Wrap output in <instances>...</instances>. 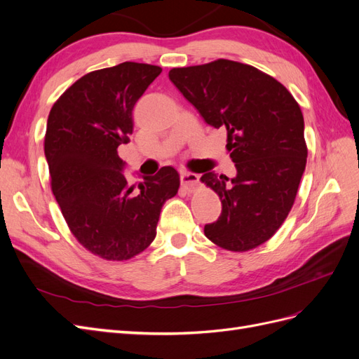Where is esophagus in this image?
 <instances>
[{
    "mask_svg": "<svg viewBox=\"0 0 359 359\" xmlns=\"http://www.w3.org/2000/svg\"><path fill=\"white\" fill-rule=\"evenodd\" d=\"M181 184L187 190H194L199 186V175L191 172H182L181 173Z\"/></svg>",
    "mask_w": 359,
    "mask_h": 359,
    "instance_id": "esophagus-1",
    "label": "esophagus"
}]
</instances>
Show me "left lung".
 I'll list each match as a JSON object with an SVG mask.
<instances>
[{
    "label": "left lung",
    "mask_w": 359,
    "mask_h": 359,
    "mask_svg": "<svg viewBox=\"0 0 359 359\" xmlns=\"http://www.w3.org/2000/svg\"><path fill=\"white\" fill-rule=\"evenodd\" d=\"M169 79L206 124L226 127L236 177L206 172L201 181L222 201L205 236L231 252L264 244L283 224L307 163L301 107L273 76L217 60L169 72Z\"/></svg>",
    "instance_id": "obj_1"
}]
</instances>
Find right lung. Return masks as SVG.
Masks as SVG:
<instances>
[{
	"label": "right lung",
	"mask_w": 359,
	"mask_h": 359,
	"mask_svg": "<svg viewBox=\"0 0 359 359\" xmlns=\"http://www.w3.org/2000/svg\"><path fill=\"white\" fill-rule=\"evenodd\" d=\"M161 73L121 62L82 76L53 103L45 156L52 191L69 229L88 252L127 260L154 241L161 206L180 189L172 166L130 186L118 147L133 132V107Z\"/></svg>",
	"instance_id": "1"
}]
</instances>
